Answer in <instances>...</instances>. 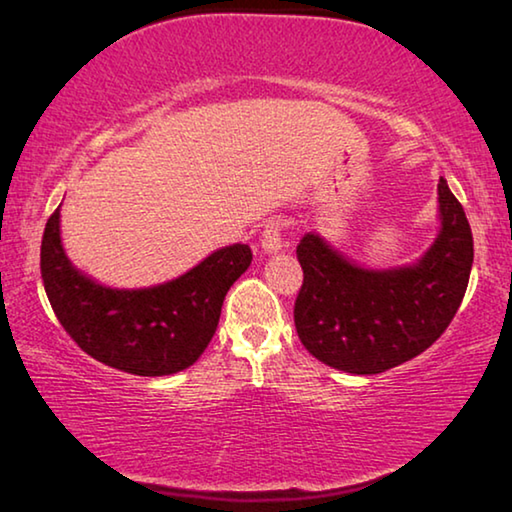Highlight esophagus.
<instances>
[{
  "mask_svg": "<svg viewBox=\"0 0 512 512\" xmlns=\"http://www.w3.org/2000/svg\"><path fill=\"white\" fill-rule=\"evenodd\" d=\"M262 250L266 255H275L282 250V221L273 219L266 223L262 232Z\"/></svg>",
  "mask_w": 512,
  "mask_h": 512,
  "instance_id": "obj_1",
  "label": "esophagus"
}]
</instances>
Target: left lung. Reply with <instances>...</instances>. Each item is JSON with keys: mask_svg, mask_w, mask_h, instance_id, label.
Listing matches in <instances>:
<instances>
[{"mask_svg": "<svg viewBox=\"0 0 512 512\" xmlns=\"http://www.w3.org/2000/svg\"><path fill=\"white\" fill-rule=\"evenodd\" d=\"M438 219L427 253L402 266L357 264L318 232L300 239L305 282L293 318L309 354L350 375H377L440 339L461 307L474 262L470 223L443 176Z\"/></svg>", "mask_w": 512, "mask_h": 512, "instance_id": "left-lung-1", "label": "left lung"}]
</instances>
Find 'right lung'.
<instances>
[{"label":"right lung","mask_w":512,"mask_h":512,"mask_svg":"<svg viewBox=\"0 0 512 512\" xmlns=\"http://www.w3.org/2000/svg\"><path fill=\"white\" fill-rule=\"evenodd\" d=\"M250 262L248 244H232L176 280L142 289L106 287L67 257L60 207L47 221L40 248L42 284L65 332L92 359L142 377L194 366L219 325L225 293Z\"/></svg>","instance_id":"1"}]
</instances>
